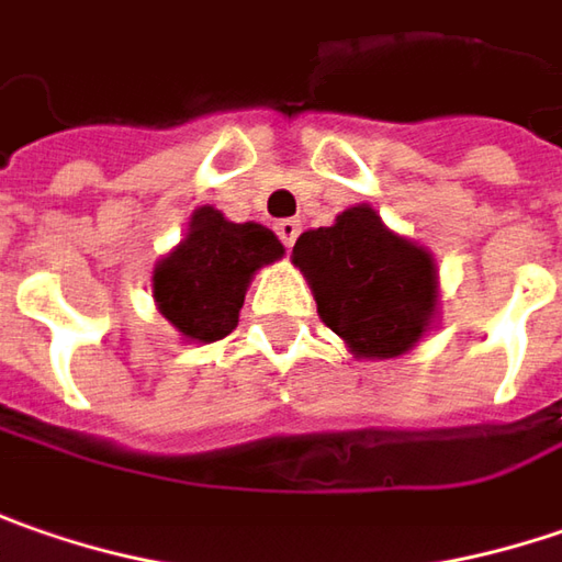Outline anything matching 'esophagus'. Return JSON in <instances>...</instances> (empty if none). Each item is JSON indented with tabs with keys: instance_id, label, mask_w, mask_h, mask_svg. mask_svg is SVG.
I'll return each mask as SVG.
<instances>
[{
	"instance_id": "1",
	"label": "esophagus",
	"mask_w": 562,
	"mask_h": 562,
	"mask_svg": "<svg viewBox=\"0 0 562 562\" xmlns=\"http://www.w3.org/2000/svg\"><path fill=\"white\" fill-rule=\"evenodd\" d=\"M299 233H302V223H299V220H280V223H277V235H280L285 248H292V245H295Z\"/></svg>"
}]
</instances>
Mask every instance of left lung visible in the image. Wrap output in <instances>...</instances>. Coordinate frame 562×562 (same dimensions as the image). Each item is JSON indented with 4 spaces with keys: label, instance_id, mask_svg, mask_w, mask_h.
<instances>
[{
    "label": "left lung",
    "instance_id": "left-lung-1",
    "mask_svg": "<svg viewBox=\"0 0 562 562\" xmlns=\"http://www.w3.org/2000/svg\"><path fill=\"white\" fill-rule=\"evenodd\" d=\"M292 263L305 273L321 321L355 358L408 352L437 317L430 251L390 233L368 204L299 235Z\"/></svg>",
    "mask_w": 562,
    "mask_h": 562
}]
</instances>
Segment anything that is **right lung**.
I'll use <instances>...</instances> for the list:
<instances>
[{
  "label": "right lung",
  "mask_w": 562,
  "mask_h": 562,
  "mask_svg": "<svg viewBox=\"0 0 562 562\" xmlns=\"http://www.w3.org/2000/svg\"><path fill=\"white\" fill-rule=\"evenodd\" d=\"M285 255L260 223H233L216 207L191 213L184 238L154 267L159 314L191 342H216L238 327L245 292L260 267Z\"/></svg>",
  "instance_id": "obj_1"
}]
</instances>
